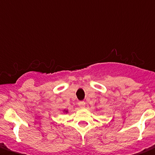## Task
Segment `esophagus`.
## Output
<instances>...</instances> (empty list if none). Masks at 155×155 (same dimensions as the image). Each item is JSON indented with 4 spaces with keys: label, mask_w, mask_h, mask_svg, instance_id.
<instances>
[{
    "label": "esophagus",
    "mask_w": 155,
    "mask_h": 155,
    "mask_svg": "<svg viewBox=\"0 0 155 155\" xmlns=\"http://www.w3.org/2000/svg\"><path fill=\"white\" fill-rule=\"evenodd\" d=\"M78 107L80 108H84L85 107V103L84 101H79L78 102Z\"/></svg>",
    "instance_id": "34e87169"
}]
</instances>
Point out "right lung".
Segmentation results:
<instances>
[{
    "mask_svg": "<svg viewBox=\"0 0 155 155\" xmlns=\"http://www.w3.org/2000/svg\"><path fill=\"white\" fill-rule=\"evenodd\" d=\"M66 112H67V111H66Z\"/></svg>",
    "mask_w": 155,
    "mask_h": 155,
    "instance_id": "add662e5",
    "label": "right lung"
}]
</instances>
